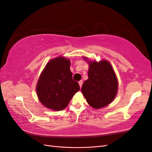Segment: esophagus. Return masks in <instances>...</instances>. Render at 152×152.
I'll return each mask as SVG.
<instances>
[{"label":"esophagus","mask_w":152,"mask_h":152,"mask_svg":"<svg viewBox=\"0 0 152 152\" xmlns=\"http://www.w3.org/2000/svg\"><path fill=\"white\" fill-rule=\"evenodd\" d=\"M79 86H80V87H82V84H83V81H82V80H80V81L79 82Z\"/></svg>","instance_id":"obj_1"}]
</instances>
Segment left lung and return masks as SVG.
<instances>
[{
  "mask_svg": "<svg viewBox=\"0 0 152 152\" xmlns=\"http://www.w3.org/2000/svg\"><path fill=\"white\" fill-rule=\"evenodd\" d=\"M88 79L82 87V93L92 107L100 108L111 103L118 88L117 77L107 61L89 62Z\"/></svg>",
  "mask_w": 152,
  "mask_h": 152,
  "instance_id": "8db88e82",
  "label": "left lung"
}]
</instances>
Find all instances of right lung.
I'll use <instances>...</instances> for the list:
<instances>
[{
	"label": "right lung",
	"mask_w": 152,
	"mask_h": 152,
	"mask_svg": "<svg viewBox=\"0 0 152 152\" xmlns=\"http://www.w3.org/2000/svg\"><path fill=\"white\" fill-rule=\"evenodd\" d=\"M69 59L58 57L45 66L37 85L40 102L45 107L59 111L65 109L80 86L73 80Z\"/></svg>",
	"instance_id": "obj_1"
}]
</instances>
